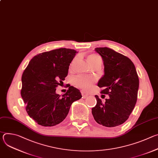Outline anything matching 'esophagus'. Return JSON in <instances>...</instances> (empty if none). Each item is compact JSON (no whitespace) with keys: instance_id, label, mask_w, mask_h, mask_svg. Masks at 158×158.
Listing matches in <instances>:
<instances>
[{"instance_id":"esophagus-1","label":"esophagus","mask_w":158,"mask_h":158,"mask_svg":"<svg viewBox=\"0 0 158 158\" xmlns=\"http://www.w3.org/2000/svg\"><path fill=\"white\" fill-rule=\"evenodd\" d=\"M81 94H82V98H83L84 99L86 98L89 96V94H88L87 93H86L85 91H81Z\"/></svg>"}]
</instances>
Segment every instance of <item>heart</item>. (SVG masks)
Returning <instances> with one entry per match:
<instances>
[{
	"instance_id": "heart-1",
	"label": "heart",
	"mask_w": 158,
	"mask_h": 158,
	"mask_svg": "<svg viewBox=\"0 0 158 158\" xmlns=\"http://www.w3.org/2000/svg\"><path fill=\"white\" fill-rule=\"evenodd\" d=\"M87 60L91 65H93L98 62H102L101 57L95 54H91L90 56H89L87 57ZM75 61H76V59H74L71 62L70 65L71 69H72L73 67ZM74 82H75V84L79 87H81L82 89H88L90 87V86L91 85L92 80L87 79L86 77H79L75 79Z\"/></svg>"
}]
</instances>
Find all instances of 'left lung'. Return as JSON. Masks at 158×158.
Masks as SVG:
<instances>
[{"label":"left lung","mask_w":158,"mask_h":158,"mask_svg":"<svg viewBox=\"0 0 158 158\" xmlns=\"http://www.w3.org/2000/svg\"><path fill=\"white\" fill-rule=\"evenodd\" d=\"M101 56L104 74L98 85L101 93L109 99L102 102L96 95L97 104L92 109L95 121L106 127H116L123 124L130 116L137 101L139 78L133 62L126 56L108 48H97Z\"/></svg>","instance_id":"obj_1"}]
</instances>
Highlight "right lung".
Masks as SVG:
<instances>
[{
  "mask_svg": "<svg viewBox=\"0 0 158 158\" xmlns=\"http://www.w3.org/2000/svg\"><path fill=\"white\" fill-rule=\"evenodd\" d=\"M77 52L60 48L34 56L22 76L21 96L28 115L38 124L56 126L64 120L71 104L82 98L79 90L70 85L60 96L56 94L63 84L69 66Z\"/></svg>",
  "mask_w": 158,
  "mask_h": 158,
  "instance_id": "1",
  "label": "right lung"
}]
</instances>
